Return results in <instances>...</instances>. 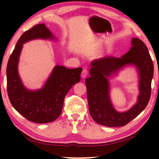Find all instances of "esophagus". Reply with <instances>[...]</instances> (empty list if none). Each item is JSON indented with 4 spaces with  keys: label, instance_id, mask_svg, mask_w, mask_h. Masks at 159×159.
Wrapping results in <instances>:
<instances>
[{
    "label": "esophagus",
    "instance_id": "34e87169",
    "mask_svg": "<svg viewBox=\"0 0 159 159\" xmlns=\"http://www.w3.org/2000/svg\"><path fill=\"white\" fill-rule=\"evenodd\" d=\"M87 75H88V70L86 69H83L81 73V76L83 78V79H85V78L87 76Z\"/></svg>",
    "mask_w": 159,
    "mask_h": 159
}]
</instances>
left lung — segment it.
<instances>
[{"instance_id": "obj_1", "label": "left lung", "mask_w": 159, "mask_h": 159, "mask_svg": "<svg viewBox=\"0 0 159 159\" xmlns=\"http://www.w3.org/2000/svg\"><path fill=\"white\" fill-rule=\"evenodd\" d=\"M130 50L120 57H104L90 64V76L85 79L89 111L99 125L120 127L138 116L147 107L151 96V84L154 76V64L143 42L138 38L131 41ZM134 66L139 76V95L137 102L123 112L116 111L110 98L108 79L125 66Z\"/></svg>"}]
</instances>
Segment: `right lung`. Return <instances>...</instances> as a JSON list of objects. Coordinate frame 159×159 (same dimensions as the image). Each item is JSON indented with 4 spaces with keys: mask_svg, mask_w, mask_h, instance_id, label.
I'll return each mask as SVG.
<instances>
[{
    "mask_svg": "<svg viewBox=\"0 0 159 159\" xmlns=\"http://www.w3.org/2000/svg\"><path fill=\"white\" fill-rule=\"evenodd\" d=\"M34 39L55 40L45 24H39L21 35L7 65V89L15 110L26 119L36 123L52 122L60 116L64 99L71 88L80 80L81 68L54 67L41 89L31 90L25 87L18 72V64L23 44Z\"/></svg>",
    "mask_w": 159,
    "mask_h": 159,
    "instance_id": "right-lung-1",
    "label": "right lung"
}]
</instances>
